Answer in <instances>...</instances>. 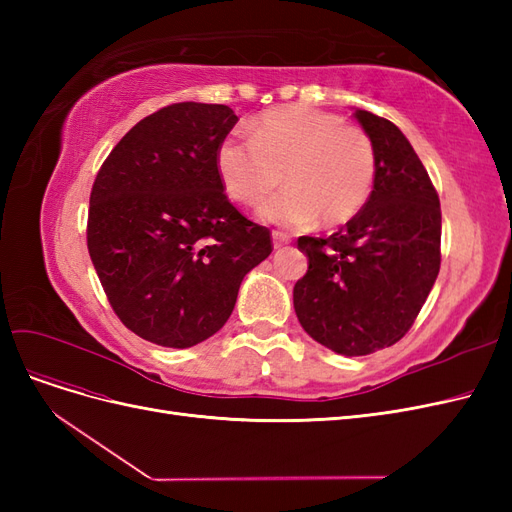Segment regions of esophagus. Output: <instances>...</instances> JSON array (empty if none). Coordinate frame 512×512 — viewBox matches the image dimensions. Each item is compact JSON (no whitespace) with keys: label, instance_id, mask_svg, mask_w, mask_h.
Wrapping results in <instances>:
<instances>
[{"label":"esophagus","instance_id":"1","mask_svg":"<svg viewBox=\"0 0 512 512\" xmlns=\"http://www.w3.org/2000/svg\"><path fill=\"white\" fill-rule=\"evenodd\" d=\"M290 243V235H286V232H280V230H273V245L275 250H280V247L288 245Z\"/></svg>","mask_w":512,"mask_h":512}]
</instances>
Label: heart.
<instances>
[{
    "instance_id": "obj_1",
    "label": "heart",
    "mask_w": 512,
    "mask_h": 512,
    "mask_svg": "<svg viewBox=\"0 0 512 512\" xmlns=\"http://www.w3.org/2000/svg\"><path fill=\"white\" fill-rule=\"evenodd\" d=\"M226 194L260 205L284 183L290 190L260 209L265 222L301 228L316 218L324 228L350 224L369 203L378 177L371 136L333 113L282 106L262 113L250 138L226 136L215 151Z\"/></svg>"
}]
</instances>
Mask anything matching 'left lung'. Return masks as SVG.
<instances>
[{
	"label": "left lung",
	"mask_w": 512,
	"mask_h": 512,
	"mask_svg": "<svg viewBox=\"0 0 512 512\" xmlns=\"http://www.w3.org/2000/svg\"><path fill=\"white\" fill-rule=\"evenodd\" d=\"M378 153L369 203L331 237H299L309 258L294 312L318 344L363 356L397 344L440 271L442 211L408 138L389 119L356 111Z\"/></svg>",
	"instance_id": "8db88e82"
}]
</instances>
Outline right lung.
Here are the masks:
<instances>
[{
  "instance_id": "obj_1",
  "label": "right lung",
  "mask_w": 512,
  "mask_h": 512,
  "mask_svg": "<svg viewBox=\"0 0 512 512\" xmlns=\"http://www.w3.org/2000/svg\"><path fill=\"white\" fill-rule=\"evenodd\" d=\"M239 117L177 102L141 119L102 162L89 196L87 250L117 318L138 337L190 348L230 318L271 232L230 203L215 168Z\"/></svg>"
}]
</instances>
